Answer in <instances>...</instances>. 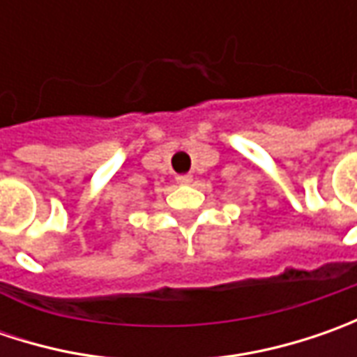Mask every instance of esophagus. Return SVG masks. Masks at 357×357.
I'll return each instance as SVG.
<instances>
[{
	"instance_id": "esophagus-1",
	"label": "esophagus",
	"mask_w": 357,
	"mask_h": 357,
	"mask_svg": "<svg viewBox=\"0 0 357 357\" xmlns=\"http://www.w3.org/2000/svg\"><path fill=\"white\" fill-rule=\"evenodd\" d=\"M176 183L178 185H190L192 183V174H178L176 176Z\"/></svg>"
}]
</instances>
